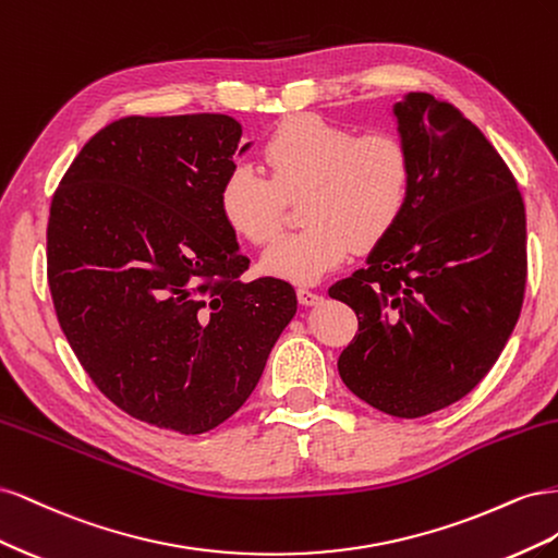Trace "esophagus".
I'll use <instances>...</instances> for the list:
<instances>
[{"label":"esophagus","mask_w":558,"mask_h":558,"mask_svg":"<svg viewBox=\"0 0 558 558\" xmlns=\"http://www.w3.org/2000/svg\"><path fill=\"white\" fill-rule=\"evenodd\" d=\"M298 300H300V305L314 307V305H318L320 300H324V295L316 293V291H312V289H305V286H302V289H298Z\"/></svg>","instance_id":"1"}]
</instances>
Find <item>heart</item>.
I'll use <instances>...</instances> for the list:
<instances>
[{"label": "heart", "instance_id": "heart-1", "mask_svg": "<svg viewBox=\"0 0 558 558\" xmlns=\"http://www.w3.org/2000/svg\"><path fill=\"white\" fill-rule=\"evenodd\" d=\"M272 179L238 162L218 191L226 223L251 244H267L281 226L283 196L307 189L305 230L283 234L265 251L263 272L314 283L342 265L356 246L379 244L408 207L412 160L388 132H356L328 118L300 113L283 121L263 148Z\"/></svg>", "mask_w": 558, "mask_h": 558}]
</instances>
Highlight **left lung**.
Instances as JSON below:
<instances>
[{"instance_id": "1", "label": "left lung", "mask_w": 558, "mask_h": 558, "mask_svg": "<svg viewBox=\"0 0 558 558\" xmlns=\"http://www.w3.org/2000/svg\"><path fill=\"white\" fill-rule=\"evenodd\" d=\"M391 116L412 160L408 207L328 295L359 316L337 361L349 391L416 418L468 396L508 344L526 286V214L508 165L459 109L408 93Z\"/></svg>"}]
</instances>
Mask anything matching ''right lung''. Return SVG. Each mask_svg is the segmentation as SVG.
<instances>
[{
  "mask_svg": "<svg viewBox=\"0 0 558 558\" xmlns=\"http://www.w3.org/2000/svg\"><path fill=\"white\" fill-rule=\"evenodd\" d=\"M253 142L226 113L128 116L60 181L48 283L66 342L113 404L197 435L256 388L298 312L289 281L248 267L218 191Z\"/></svg>",
  "mask_w": 558,
  "mask_h": 558,
  "instance_id": "1",
  "label": "right lung"
}]
</instances>
